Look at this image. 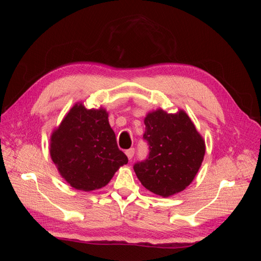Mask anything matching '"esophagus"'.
<instances>
[{
	"mask_svg": "<svg viewBox=\"0 0 261 261\" xmlns=\"http://www.w3.org/2000/svg\"><path fill=\"white\" fill-rule=\"evenodd\" d=\"M126 155H127V158L129 160H132V158L134 156V154H135V149L134 148H129L128 150H126Z\"/></svg>",
	"mask_w": 261,
	"mask_h": 261,
	"instance_id": "esophagus-1",
	"label": "esophagus"
}]
</instances>
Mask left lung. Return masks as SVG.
<instances>
[{"label": "left lung", "instance_id": "1", "mask_svg": "<svg viewBox=\"0 0 261 261\" xmlns=\"http://www.w3.org/2000/svg\"><path fill=\"white\" fill-rule=\"evenodd\" d=\"M145 125L149 154L146 160L134 164L140 183L162 197L184 191L202 163L206 151L203 138L183 110L175 114L161 109L150 112Z\"/></svg>", "mask_w": 261, "mask_h": 261}]
</instances>
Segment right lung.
<instances>
[{
    "instance_id": "1",
    "label": "right lung",
    "mask_w": 261,
    "mask_h": 261,
    "mask_svg": "<svg viewBox=\"0 0 261 261\" xmlns=\"http://www.w3.org/2000/svg\"><path fill=\"white\" fill-rule=\"evenodd\" d=\"M103 108L76 103L51 136L50 154L62 177L75 189L90 192L106 186L127 164L117 147Z\"/></svg>"
}]
</instances>
